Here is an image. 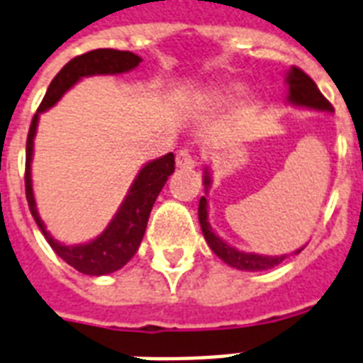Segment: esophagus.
Wrapping results in <instances>:
<instances>
[{
	"mask_svg": "<svg viewBox=\"0 0 363 363\" xmlns=\"http://www.w3.org/2000/svg\"><path fill=\"white\" fill-rule=\"evenodd\" d=\"M196 166V156L194 152L184 147L181 151L177 152V167H181V169H191V167Z\"/></svg>",
	"mask_w": 363,
	"mask_h": 363,
	"instance_id": "obj_1",
	"label": "esophagus"
}]
</instances>
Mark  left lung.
Masks as SVG:
<instances>
[{
  "label": "left lung",
  "instance_id": "left-lung-1",
  "mask_svg": "<svg viewBox=\"0 0 363 363\" xmlns=\"http://www.w3.org/2000/svg\"><path fill=\"white\" fill-rule=\"evenodd\" d=\"M289 84V102H293L296 106H306V108H311V110L319 111H334L332 104H330L326 96L323 95L315 84L313 79L306 74L304 70L298 69V67H293L289 70L287 76ZM211 184V177L208 173H205V186ZM197 214H199V223H201L203 235H205V240L211 246V250L216 253L218 257L222 259L223 263H228L229 267L237 268V270H248V272H257V270H268V268H274L276 264H279L285 259V255L281 257H276V255H259V253H246L238 252V250L231 248L229 244H225L220 237L214 235V231L211 229V223H208L207 218V199L201 197L199 199V208H197ZM294 253H300L294 252Z\"/></svg>",
  "mask_w": 363,
  "mask_h": 363
}]
</instances>
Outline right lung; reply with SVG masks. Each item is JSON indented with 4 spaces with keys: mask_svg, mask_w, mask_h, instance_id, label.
<instances>
[{
    "mask_svg": "<svg viewBox=\"0 0 363 363\" xmlns=\"http://www.w3.org/2000/svg\"><path fill=\"white\" fill-rule=\"evenodd\" d=\"M140 63V55L113 48L91 50V52H85L82 55H76L52 79L43 102L38 106L37 113L33 115V121H31L28 132L26 177L23 179H26V197H28L29 211L33 214L35 222L40 228L52 250L63 259L65 263H69L78 272L87 274V276H104V274L115 272L134 257V253L140 248L141 238L145 235L149 214H151L156 197L167 182V177L175 172V156H173V152H169L158 160L149 162L141 169L140 175L135 177L125 203L121 205L119 212L115 214L111 223L100 237L87 244H79V246H63L55 238L50 237V233L44 229L43 220L38 218L37 207H35L33 188H31V156H33V138L35 130H37L38 113L52 108L63 96L65 91H69L84 76L121 74V72H128V70L135 69Z\"/></svg>",
    "mask_w": 363,
    "mask_h": 363,
    "instance_id": "1",
    "label": "right lung"
}]
</instances>
